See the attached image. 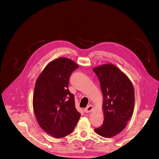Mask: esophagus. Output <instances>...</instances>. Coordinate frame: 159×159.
<instances>
[{
	"instance_id": "1",
	"label": "esophagus",
	"mask_w": 159,
	"mask_h": 159,
	"mask_svg": "<svg viewBox=\"0 0 159 159\" xmlns=\"http://www.w3.org/2000/svg\"><path fill=\"white\" fill-rule=\"evenodd\" d=\"M93 110V106L92 105H89L86 108L84 111L86 113H90Z\"/></svg>"
}]
</instances>
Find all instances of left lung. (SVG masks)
I'll list each match as a JSON object with an SVG mask.
<instances>
[{"label":"left lung","mask_w":159,"mask_h":159,"mask_svg":"<svg viewBox=\"0 0 159 159\" xmlns=\"http://www.w3.org/2000/svg\"><path fill=\"white\" fill-rule=\"evenodd\" d=\"M93 70L101 84L104 116L103 124L95 131L104 137H113L125 128L133 115L134 88L129 79L113 64L101 65Z\"/></svg>","instance_id":"left-lung-1"}]
</instances>
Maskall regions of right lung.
<instances>
[{"instance_id":"right-lung-1","label":"right lung","mask_w":159,"mask_h":159,"mask_svg":"<svg viewBox=\"0 0 159 159\" xmlns=\"http://www.w3.org/2000/svg\"><path fill=\"white\" fill-rule=\"evenodd\" d=\"M78 68L69 58H58L45 67L36 80L33 111L40 128L57 139L70 134L80 117L68 89L70 75Z\"/></svg>"}]
</instances>
